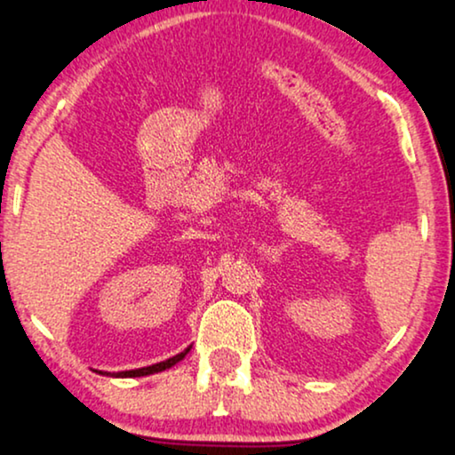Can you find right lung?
<instances>
[{
	"instance_id": "right-lung-1",
	"label": "right lung",
	"mask_w": 455,
	"mask_h": 455,
	"mask_svg": "<svg viewBox=\"0 0 455 455\" xmlns=\"http://www.w3.org/2000/svg\"><path fill=\"white\" fill-rule=\"evenodd\" d=\"M191 351V347H187L185 351H180L179 355H174V357H170V360H165V362H159V364H153V366H144V368H136V371H123V372H115V375L112 377H147V375H155V372H162V371H165V368H172L176 362H180L183 360V357L189 354ZM101 375H104V372H101ZM106 375H108V372H106Z\"/></svg>"
}]
</instances>
